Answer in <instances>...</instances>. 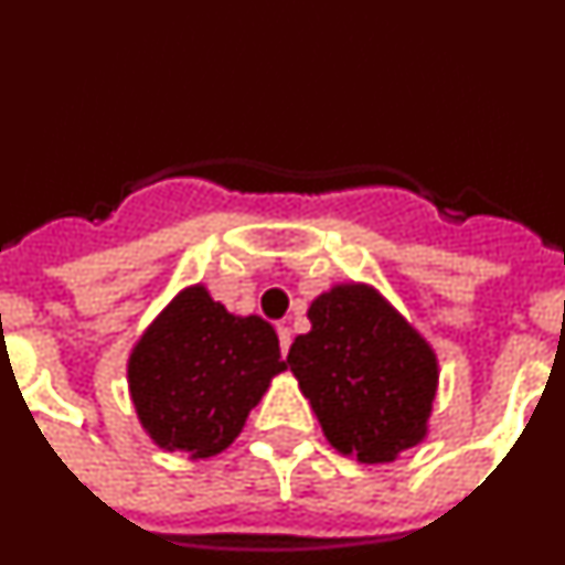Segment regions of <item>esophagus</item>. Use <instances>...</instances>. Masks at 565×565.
<instances>
[{
  "label": "esophagus",
  "mask_w": 565,
  "mask_h": 565,
  "mask_svg": "<svg viewBox=\"0 0 565 565\" xmlns=\"http://www.w3.org/2000/svg\"><path fill=\"white\" fill-rule=\"evenodd\" d=\"M277 337H279V351H282V356H286L288 348H291V328L277 326Z\"/></svg>",
  "instance_id": "1"
}]
</instances>
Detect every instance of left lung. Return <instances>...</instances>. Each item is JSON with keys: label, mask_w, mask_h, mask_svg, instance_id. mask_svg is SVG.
Listing matches in <instances>:
<instances>
[{"label": "left lung", "mask_w": 565, "mask_h": 565, "mask_svg": "<svg viewBox=\"0 0 565 565\" xmlns=\"http://www.w3.org/2000/svg\"><path fill=\"white\" fill-rule=\"evenodd\" d=\"M311 331L288 351L328 441L387 463L427 436L438 362L422 333L371 286H337L308 308Z\"/></svg>", "instance_id": "8db88e82"}]
</instances>
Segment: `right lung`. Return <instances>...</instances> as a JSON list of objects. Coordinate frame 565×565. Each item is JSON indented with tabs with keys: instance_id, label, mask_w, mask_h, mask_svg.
Here are the masks:
<instances>
[{
	"instance_id": "add662e5",
	"label": "right lung",
	"mask_w": 565,
	"mask_h": 565,
	"mask_svg": "<svg viewBox=\"0 0 565 565\" xmlns=\"http://www.w3.org/2000/svg\"><path fill=\"white\" fill-rule=\"evenodd\" d=\"M266 319L234 317L203 286L181 291L129 353V396L143 430L169 452L209 458L239 436L277 373Z\"/></svg>"
}]
</instances>
